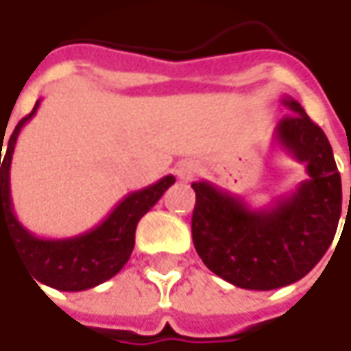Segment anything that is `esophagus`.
I'll list each match as a JSON object with an SVG mask.
<instances>
[{
  "mask_svg": "<svg viewBox=\"0 0 351 351\" xmlns=\"http://www.w3.org/2000/svg\"><path fill=\"white\" fill-rule=\"evenodd\" d=\"M195 171H197V165L193 162H182L178 163V167H176V173H178V178L182 182H189L195 176Z\"/></svg>",
  "mask_w": 351,
  "mask_h": 351,
  "instance_id": "obj_1",
  "label": "esophagus"
}]
</instances>
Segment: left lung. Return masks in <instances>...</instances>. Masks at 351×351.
<instances>
[{
    "label": "left lung",
    "mask_w": 351,
    "mask_h": 351,
    "mask_svg": "<svg viewBox=\"0 0 351 351\" xmlns=\"http://www.w3.org/2000/svg\"><path fill=\"white\" fill-rule=\"evenodd\" d=\"M289 115L274 130V145L306 165L308 180L265 208H250L239 195L193 182V245L221 280L243 289L284 288L324 258L341 215V178L332 145L304 108L282 97Z\"/></svg>",
    "instance_id": "obj_1"
}]
</instances>
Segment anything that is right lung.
Wrapping results in <instances>:
<instances>
[{
  "label": "right lung",
  "instance_id": "right-lung-1",
  "mask_svg": "<svg viewBox=\"0 0 351 351\" xmlns=\"http://www.w3.org/2000/svg\"><path fill=\"white\" fill-rule=\"evenodd\" d=\"M38 108L39 99L32 113L15 125L3 162L0 156V236L1 230L12 236L25 267L38 282L62 291H84L108 282L128 263L136 243L138 221L156 206L163 191L176 184V178L165 176L147 188L128 193L101 223L84 234L60 239L38 238L17 219L10 188V169L17 136L36 115ZM1 145L3 138L0 154Z\"/></svg>",
  "mask_w": 351,
  "mask_h": 351
}]
</instances>
